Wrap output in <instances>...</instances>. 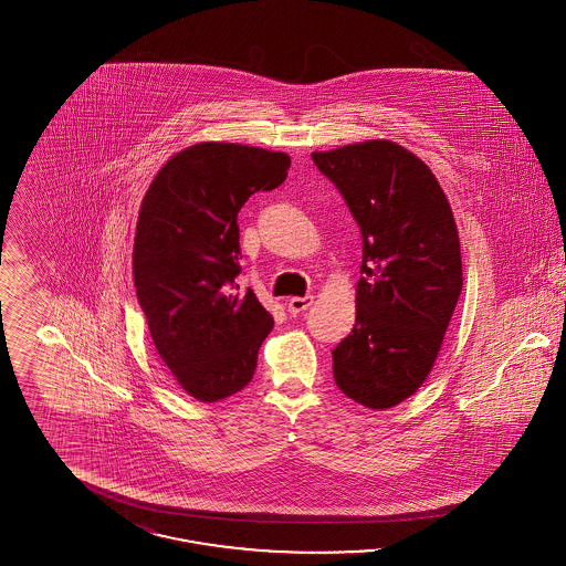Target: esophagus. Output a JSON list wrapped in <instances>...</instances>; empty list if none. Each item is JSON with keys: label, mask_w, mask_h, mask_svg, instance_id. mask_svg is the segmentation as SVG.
Masks as SVG:
<instances>
[{"label": "esophagus", "mask_w": 566, "mask_h": 566, "mask_svg": "<svg viewBox=\"0 0 566 566\" xmlns=\"http://www.w3.org/2000/svg\"><path fill=\"white\" fill-rule=\"evenodd\" d=\"M312 303H314V296H291L289 303H286V307H289L291 314H301V312H305Z\"/></svg>", "instance_id": "obj_1"}]
</instances>
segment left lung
I'll list each match as a JSON object with an SVG mask.
<instances>
[{"instance_id":"left-lung-1","label":"left lung","mask_w":566,"mask_h":566,"mask_svg":"<svg viewBox=\"0 0 566 566\" xmlns=\"http://www.w3.org/2000/svg\"><path fill=\"white\" fill-rule=\"evenodd\" d=\"M312 159L363 235L356 321L333 350V376L352 401L390 409L431 374L462 291L454 214L431 167L397 142H356Z\"/></svg>"}]
</instances>
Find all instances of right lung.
Returning <instances> with one entry per match:
<instances>
[{
    "mask_svg": "<svg viewBox=\"0 0 566 566\" xmlns=\"http://www.w3.org/2000/svg\"><path fill=\"white\" fill-rule=\"evenodd\" d=\"M286 153L201 142L169 157L146 190L134 240V284L153 344L192 399L216 403L254 376L273 328L248 289L238 293V212L256 190L277 189Z\"/></svg>",
    "mask_w": 566,
    "mask_h": 566,
    "instance_id": "add662e5",
    "label": "right lung"
}]
</instances>
